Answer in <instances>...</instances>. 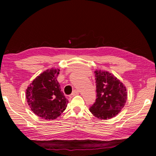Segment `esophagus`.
<instances>
[{
    "instance_id": "34e87169",
    "label": "esophagus",
    "mask_w": 156,
    "mask_h": 156,
    "mask_svg": "<svg viewBox=\"0 0 156 156\" xmlns=\"http://www.w3.org/2000/svg\"><path fill=\"white\" fill-rule=\"evenodd\" d=\"M79 94H80V91L78 90V89H75L74 91H73V93L72 94V96H76V95H78Z\"/></svg>"
}]
</instances>
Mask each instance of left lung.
Listing matches in <instances>:
<instances>
[{
  "mask_svg": "<svg viewBox=\"0 0 156 156\" xmlns=\"http://www.w3.org/2000/svg\"><path fill=\"white\" fill-rule=\"evenodd\" d=\"M96 100L89 109L99 120H109L120 112L126 104L127 90L125 84L109 72L96 69Z\"/></svg>",
  "mask_w": 156,
  "mask_h": 156,
  "instance_id": "1",
  "label": "left lung"
}]
</instances>
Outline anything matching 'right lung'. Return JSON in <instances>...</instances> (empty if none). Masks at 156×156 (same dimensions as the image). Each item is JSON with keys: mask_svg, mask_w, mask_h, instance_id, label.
Returning <instances> with one entry per match:
<instances>
[{"mask_svg": "<svg viewBox=\"0 0 156 156\" xmlns=\"http://www.w3.org/2000/svg\"><path fill=\"white\" fill-rule=\"evenodd\" d=\"M60 69L44 71L27 86L26 99L34 114L45 120H54L67 108L68 100L57 80Z\"/></svg>", "mask_w": 156, "mask_h": 156, "instance_id": "1", "label": "right lung"}]
</instances>
